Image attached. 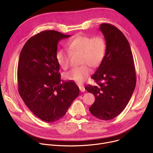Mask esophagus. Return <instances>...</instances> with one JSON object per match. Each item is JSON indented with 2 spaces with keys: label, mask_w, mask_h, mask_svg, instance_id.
I'll use <instances>...</instances> for the list:
<instances>
[{
  "label": "esophagus",
  "mask_w": 153,
  "mask_h": 153,
  "mask_svg": "<svg viewBox=\"0 0 153 153\" xmlns=\"http://www.w3.org/2000/svg\"><path fill=\"white\" fill-rule=\"evenodd\" d=\"M79 89H80V91L81 92H84L85 91V87L83 86V85H79Z\"/></svg>",
  "instance_id": "obj_1"
}]
</instances>
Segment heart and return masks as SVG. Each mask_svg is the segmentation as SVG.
I'll list each match as a JSON object with an SVG mask.
<instances>
[{
    "mask_svg": "<svg viewBox=\"0 0 153 153\" xmlns=\"http://www.w3.org/2000/svg\"><path fill=\"white\" fill-rule=\"evenodd\" d=\"M68 51L59 50L56 54V61L64 70L69 68L71 54H81V64L79 68L72 69L65 74V78L78 84H83L89 76L92 67L99 68L102 63L107 52V43L101 36L92 37L77 34L67 43Z\"/></svg>",
    "mask_w": 153,
    "mask_h": 153,
    "instance_id": "b5f03b06",
    "label": "heart"
}]
</instances>
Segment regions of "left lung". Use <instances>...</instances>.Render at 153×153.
<instances>
[{"label": "left lung", "mask_w": 153, "mask_h": 153, "mask_svg": "<svg viewBox=\"0 0 153 153\" xmlns=\"http://www.w3.org/2000/svg\"><path fill=\"white\" fill-rule=\"evenodd\" d=\"M107 43V52L102 63L91 77L97 84L85 89L95 96L89 107L99 119L109 120L124 110L133 93L136 75L129 42L122 32L110 23L99 28Z\"/></svg>", "instance_id": "obj_1"}]
</instances>
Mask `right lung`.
Returning a JSON list of instances; mask_svg holds the SVG:
<instances>
[{
	"mask_svg": "<svg viewBox=\"0 0 153 153\" xmlns=\"http://www.w3.org/2000/svg\"><path fill=\"white\" fill-rule=\"evenodd\" d=\"M69 36L55 30L42 31L28 40L20 54L19 93L32 113L47 123L62 118L79 94L74 82H61L56 58L58 42Z\"/></svg>",
	"mask_w": 153,
	"mask_h": 153,
	"instance_id": "obj_1",
	"label": "right lung"
}]
</instances>
